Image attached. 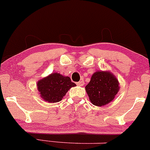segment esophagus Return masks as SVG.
<instances>
[{
	"mask_svg": "<svg viewBox=\"0 0 150 150\" xmlns=\"http://www.w3.org/2000/svg\"><path fill=\"white\" fill-rule=\"evenodd\" d=\"M76 84L78 85V86H83V84H84V81H80L77 82V83H76Z\"/></svg>",
	"mask_w": 150,
	"mask_h": 150,
	"instance_id": "esophagus-1",
	"label": "esophagus"
}]
</instances>
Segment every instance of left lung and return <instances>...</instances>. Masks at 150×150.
I'll return each mask as SVG.
<instances>
[{
    "mask_svg": "<svg viewBox=\"0 0 150 150\" xmlns=\"http://www.w3.org/2000/svg\"><path fill=\"white\" fill-rule=\"evenodd\" d=\"M117 79L111 72L98 71L93 74L86 86L89 100L95 106L101 107L111 102L120 90Z\"/></svg>",
    "mask_w": 150,
    "mask_h": 150,
    "instance_id": "1",
    "label": "left lung"
}]
</instances>
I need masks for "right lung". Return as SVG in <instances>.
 Wrapping results in <instances>:
<instances>
[{"label":"right lung","mask_w":150,"mask_h":150,"mask_svg":"<svg viewBox=\"0 0 150 150\" xmlns=\"http://www.w3.org/2000/svg\"><path fill=\"white\" fill-rule=\"evenodd\" d=\"M75 86L69 76H64L59 73L51 74L37 82L41 97L50 103L62 101L69 88Z\"/></svg>","instance_id":"obj_1"}]
</instances>
